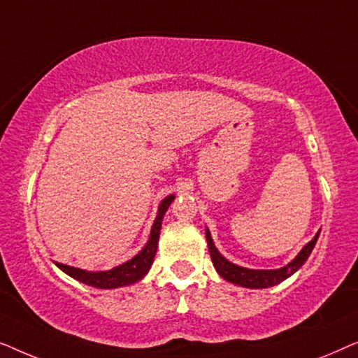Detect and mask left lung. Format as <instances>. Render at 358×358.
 I'll return each mask as SVG.
<instances>
[{"instance_id":"obj_1","label":"left lung","mask_w":358,"mask_h":358,"mask_svg":"<svg viewBox=\"0 0 358 358\" xmlns=\"http://www.w3.org/2000/svg\"><path fill=\"white\" fill-rule=\"evenodd\" d=\"M320 231L315 234V238H313L310 243L303 246L301 251L296 254V257L293 259L292 262H288L287 266H283L280 268H268V271H264V268H248L229 262L228 259L223 257L218 249L215 248V243L208 228H205V238H207L210 257H212V262L215 268H217L220 277H223L227 282H231L234 285L244 288H268L293 275V273L306 262L313 248H315L317 238H320Z\"/></svg>"}]
</instances>
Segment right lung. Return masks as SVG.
Here are the masks:
<instances>
[{"mask_svg":"<svg viewBox=\"0 0 358 358\" xmlns=\"http://www.w3.org/2000/svg\"><path fill=\"white\" fill-rule=\"evenodd\" d=\"M174 199H176L174 195H168V197L163 199V202L159 203L155 223L153 227H151L148 243H146L145 248L141 249L136 256L131 257L130 261L120 264V266L110 268V271H97V272L83 271V268L71 267L60 262H55L57 267L65 272L66 275L76 278L78 282L86 283V285L90 287L102 288V290H112V288L127 287L141 280V278L148 273L151 264L155 261L156 249H158V241H159L161 223H163L164 213L168 212L169 205L173 203Z\"/></svg>","mask_w":358,"mask_h":358,"instance_id":"obj_1","label":"right lung"}]
</instances>
